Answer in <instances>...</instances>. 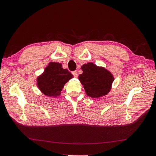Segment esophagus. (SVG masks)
Segmentation results:
<instances>
[{
  "label": "esophagus",
  "instance_id": "esophagus-1",
  "mask_svg": "<svg viewBox=\"0 0 156 156\" xmlns=\"http://www.w3.org/2000/svg\"><path fill=\"white\" fill-rule=\"evenodd\" d=\"M72 73H73V75L74 77H77L78 74H77V71H74V72H72Z\"/></svg>",
  "mask_w": 156,
  "mask_h": 156
}]
</instances>
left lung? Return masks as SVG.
Returning a JSON list of instances; mask_svg holds the SVG:
<instances>
[{"instance_id": "8db88e82", "label": "left lung", "mask_w": 156, "mask_h": 156, "mask_svg": "<svg viewBox=\"0 0 156 156\" xmlns=\"http://www.w3.org/2000/svg\"><path fill=\"white\" fill-rule=\"evenodd\" d=\"M83 73L79 75L87 95L94 98L105 96L111 89L114 77L112 73L103 67L88 62L81 66Z\"/></svg>"}]
</instances>
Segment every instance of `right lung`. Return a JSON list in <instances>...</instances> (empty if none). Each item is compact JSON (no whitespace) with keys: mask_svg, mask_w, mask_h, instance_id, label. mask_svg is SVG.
Returning <instances> with one entry per match:
<instances>
[{"mask_svg":"<svg viewBox=\"0 0 156 156\" xmlns=\"http://www.w3.org/2000/svg\"><path fill=\"white\" fill-rule=\"evenodd\" d=\"M73 77L67 69L62 68V64L51 62L37 78V86L45 95L56 97L60 95L64 84Z\"/></svg>","mask_w":156,"mask_h":156,"instance_id":"obj_1","label":"right lung"}]
</instances>
